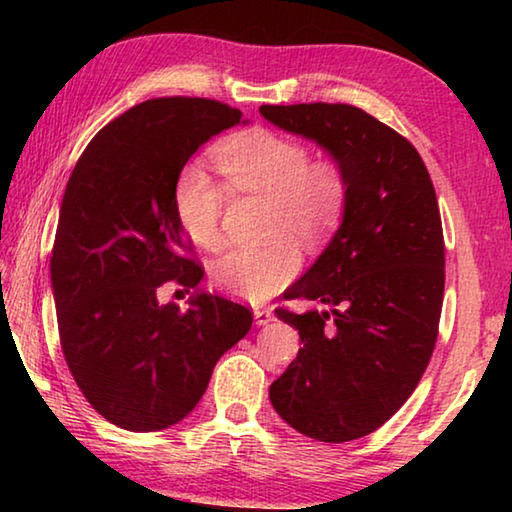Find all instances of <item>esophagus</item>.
I'll return each instance as SVG.
<instances>
[{"label":"esophagus","instance_id":"obj_1","mask_svg":"<svg viewBox=\"0 0 512 512\" xmlns=\"http://www.w3.org/2000/svg\"><path fill=\"white\" fill-rule=\"evenodd\" d=\"M253 316H255V323L257 325H268L273 320V311L268 307H255L253 309Z\"/></svg>","mask_w":512,"mask_h":512}]
</instances>
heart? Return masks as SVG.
<instances>
[{"instance_id":"obj_1","label":"heart","mask_w":512,"mask_h":512,"mask_svg":"<svg viewBox=\"0 0 512 512\" xmlns=\"http://www.w3.org/2000/svg\"><path fill=\"white\" fill-rule=\"evenodd\" d=\"M214 160L228 183L241 194L259 196L273 205L271 235L311 241L332 230L348 201V183L339 164L311 162L305 144L264 128L225 140ZM223 189L198 164L180 173L173 207L187 237L196 246H219ZM298 253L289 244L235 248L210 266L214 287L241 300H262L282 289L298 271Z\"/></svg>"}]
</instances>
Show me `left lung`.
<instances>
[{
	"instance_id": "8db88e82",
	"label": "left lung",
	"mask_w": 512,
	"mask_h": 512,
	"mask_svg": "<svg viewBox=\"0 0 512 512\" xmlns=\"http://www.w3.org/2000/svg\"><path fill=\"white\" fill-rule=\"evenodd\" d=\"M262 117L316 142L339 164L348 201L341 225L284 300L302 348L268 397L280 418L320 443L381 427L427 370L445 291V241L420 153L393 128L345 103L262 106Z\"/></svg>"
}]
</instances>
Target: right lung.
Masks as SVG:
<instances>
[{
	"label": "right lung",
	"mask_w": 512,
	"mask_h": 512,
	"mask_svg": "<svg viewBox=\"0 0 512 512\" xmlns=\"http://www.w3.org/2000/svg\"><path fill=\"white\" fill-rule=\"evenodd\" d=\"M237 124L248 121L212 99H149L94 135L67 183L51 255L60 345L85 400L121 429L187 418L253 325L214 293L196 289L185 311L158 300L164 282L203 277L173 207L180 171Z\"/></svg>",
	"instance_id": "1"
}]
</instances>
